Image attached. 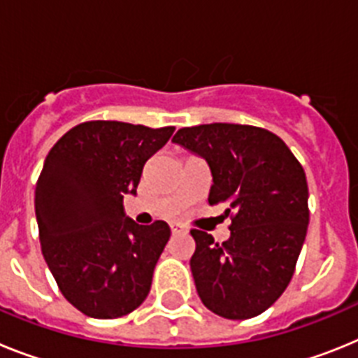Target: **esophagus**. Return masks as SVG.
Returning a JSON list of instances; mask_svg holds the SVG:
<instances>
[{
	"label": "esophagus",
	"instance_id": "34e87169",
	"mask_svg": "<svg viewBox=\"0 0 358 358\" xmlns=\"http://www.w3.org/2000/svg\"><path fill=\"white\" fill-rule=\"evenodd\" d=\"M170 229H172L173 235H179V233H185L186 227L182 226V224H179V222H172V224H170Z\"/></svg>",
	"mask_w": 358,
	"mask_h": 358
}]
</instances>
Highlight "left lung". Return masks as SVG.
Segmentation results:
<instances>
[{
  "mask_svg": "<svg viewBox=\"0 0 358 358\" xmlns=\"http://www.w3.org/2000/svg\"><path fill=\"white\" fill-rule=\"evenodd\" d=\"M172 141L206 161L213 177L208 202L233 213L226 242L189 231V268L201 301L226 319L260 315L289 287L305 242V170L281 138L252 125L185 127Z\"/></svg>",
  "mask_w": 358,
  "mask_h": 358,
  "instance_id": "obj_1",
  "label": "left lung"
}]
</instances>
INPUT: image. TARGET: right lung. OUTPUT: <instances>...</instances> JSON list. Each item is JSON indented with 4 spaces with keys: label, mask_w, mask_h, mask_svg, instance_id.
<instances>
[{
    "label": "right lung",
    "mask_w": 358,
    "mask_h": 358,
    "mask_svg": "<svg viewBox=\"0 0 358 358\" xmlns=\"http://www.w3.org/2000/svg\"><path fill=\"white\" fill-rule=\"evenodd\" d=\"M173 131L85 122L46 156L36 186L41 249L62 296L82 314L122 317L150 292L170 227L136 224L123 197L136 195L145 163Z\"/></svg>",
    "instance_id": "obj_1"
}]
</instances>
